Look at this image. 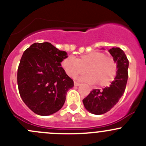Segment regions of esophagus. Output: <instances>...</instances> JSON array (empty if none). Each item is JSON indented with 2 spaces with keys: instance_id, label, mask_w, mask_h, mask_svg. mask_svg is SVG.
I'll list each match as a JSON object with an SVG mask.
<instances>
[{
  "instance_id": "34e87169",
  "label": "esophagus",
  "mask_w": 146,
  "mask_h": 146,
  "mask_svg": "<svg viewBox=\"0 0 146 146\" xmlns=\"http://www.w3.org/2000/svg\"><path fill=\"white\" fill-rule=\"evenodd\" d=\"M80 85V82H76V81H74V85L76 87H77V86H79V85Z\"/></svg>"
}]
</instances>
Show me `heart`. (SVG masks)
<instances>
[{
	"mask_svg": "<svg viewBox=\"0 0 146 146\" xmlns=\"http://www.w3.org/2000/svg\"><path fill=\"white\" fill-rule=\"evenodd\" d=\"M62 67L69 77L76 78L85 73L84 79L88 82H97L99 86L110 85L115 79L118 65L113 57L100 51H92L74 58L69 56L62 61Z\"/></svg>",
	"mask_w": 146,
	"mask_h": 146,
	"instance_id": "heart-1",
	"label": "heart"
}]
</instances>
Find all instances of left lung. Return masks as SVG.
I'll use <instances>...</instances> for the list:
<instances>
[{
  "mask_svg": "<svg viewBox=\"0 0 146 146\" xmlns=\"http://www.w3.org/2000/svg\"><path fill=\"white\" fill-rule=\"evenodd\" d=\"M118 65V71L114 80L102 90L93 89L82 100L88 111L95 114H103L110 111L121 98L128 80L129 60L123 50L113 47L109 50Z\"/></svg>",
  "mask_w": 146,
  "mask_h": 146,
  "instance_id": "1",
  "label": "left lung"
}]
</instances>
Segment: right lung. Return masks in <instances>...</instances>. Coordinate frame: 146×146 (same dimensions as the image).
<instances>
[{
    "label": "right lung",
    "instance_id": "obj_1",
    "mask_svg": "<svg viewBox=\"0 0 146 146\" xmlns=\"http://www.w3.org/2000/svg\"><path fill=\"white\" fill-rule=\"evenodd\" d=\"M66 58V51L48 42L33 44L23 53L17 85L22 100L35 114L50 115L64 105L67 91L74 85L61 67Z\"/></svg>",
    "mask_w": 146,
    "mask_h": 146
}]
</instances>
